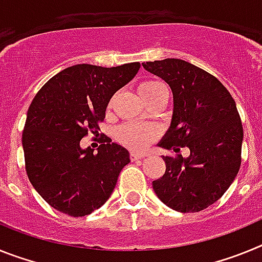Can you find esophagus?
Masks as SVG:
<instances>
[{
    "mask_svg": "<svg viewBox=\"0 0 262 262\" xmlns=\"http://www.w3.org/2000/svg\"><path fill=\"white\" fill-rule=\"evenodd\" d=\"M129 156H131V159L133 160H140V159H143V157L147 156V155L140 154V152H131V155H129Z\"/></svg>",
    "mask_w": 262,
    "mask_h": 262,
    "instance_id": "obj_1",
    "label": "esophagus"
}]
</instances>
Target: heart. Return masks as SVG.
Listing matches in <instances>:
<instances>
[{
	"instance_id": "b5f03b06",
	"label": "heart",
	"mask_w": 262,
	"mask_h": 262,
	"mask_svg": "<svg viewBox=\"0 0 262 262\" xmlns=\"http://www.w3.org/2000/svg\"><path fill=\"white\" fill-rule=\"evenodd\" d=\"M139 94L145 99V102L163 93H168V88L160 81H143L138 88ZM159 136V129L151 124L124 123L115 129V138L118 142L133 149H143L148 147Z\"/></svg>"
}]
</instances>
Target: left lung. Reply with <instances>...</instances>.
I'll list each match as a JSON object with an SVG mask.
<instances>
[{"label": "left lung", "mask_w": 262, "mask_h": 262, "mask_svg": "<svg viewBox=\"0 0 262 262\" xmlns=\"http://www.w3.org/2000/svg\"><path fill=\"white\" fill-rule=\"evenodd\" d=\"M173 93L170 127L159 143L176 154L163 156L165 173L152 182L159 200L180 212H198L216 202L242 164L243 126L236 103L221 81L181 59L143 62Z\"/></svg>", "instance_id": "left-lung-1"}]
</instances>
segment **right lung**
<instances>
[{
  "mask_svg": "<svg viewBox=\"0 0 262 262\" xmlns=\"http://www.w3.org/2000/svg\"><path fill=\"white\" fill-rule=\"evenodd\" d=\"M140 62L113 68L77 64L48 80L32 99L22 134L30 182L53 209L85 216L99 209L129 163L126 148L101 144L82 149L81 139L98 133L115 92L128 84Z\"/></svg>",
  "mask_w": 262,
  "mask_h": 262,
  "instance_id": "obj_1",
  "label": "right lung"
}]
</instances>
